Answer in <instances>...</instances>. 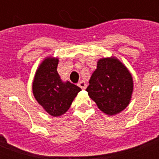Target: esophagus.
<instances>
[{"label":"esophagus","instance_id":"obj_1","mask_svg":"<svg viewBox=\"0 0 159 159\" xmlns=\"http://www.w3.org/2000/svg\"><path fill=\"white\" fill-rule=\"evenodd\" d=\"M77 85H78L82 89H85L87 88V84L84 81H80V82H78Z\"/></svg>","mask_w":159,"mask_h":159}]
</instances>
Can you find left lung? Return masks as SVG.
I'll list each match as a JSON object with an SVG mask.
<instances>
[{"mask_svg": "<svg viewBox=\"0 0 159 159\" xmlns=\"http://www.w3.org/2000/svg\"><path fill=\"white\" fill-rule=\"evenodd\" d=\"M86 91L99 109L107 115H115L129 103L133 92L132 76L117 59H101Z\"/></svg>", "mask_w": 159, "mask_h": 159, "instance_id": "8db88e82", "label": "left lung"}]
</instances>
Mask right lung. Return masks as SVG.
I'll use <instances>...</instances> for the list:
<instances>
[{
  "label": "right lung",
  "instance_id": "1",
  "mask_svg": "<svg viewBox=\"0 0 159 159\" xmlns=\"http://www.w3.org/2000/svg\"><path fill=\"white\" fill-rule=\"evenodd\" d=\"M58 63V59H46L36 70L32 85L37 102L52 117L66 113L81 91L75 84L61 81L57 71Z\"/></svg>",
  "mask_w": 159,
  "mask_h": 159
}]
</instances>
